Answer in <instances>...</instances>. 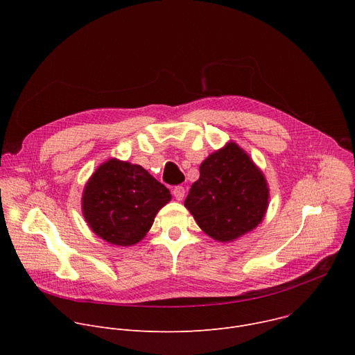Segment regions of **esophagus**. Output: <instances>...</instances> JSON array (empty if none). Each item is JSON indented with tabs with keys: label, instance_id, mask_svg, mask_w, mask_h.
Masks as SVG:
<instances>
[{
	"label": "esophagus",
	"instance_id": "1",
	"mask_svg": "<svg viewBox=\"0 0 355 355\" xmlns=\"http://www.w3.org/2000/svg\"><path fill=\"white\" fill-rule=\"evenodd\" d=\"M173 195L175 196V199H177V200H182V199H184V196H185V189H184V187H181V185L174 187V189H173Z\"/></svg>",
	"mask_w": 355,
	"mask_h": 355
}]
</instances>
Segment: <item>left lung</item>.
Instances as JSON below:
<instances>
[{"mask_svg":"<svg viewBox=\"0 0 355 355\" xmlns=\"http://www.w3.org/2000/svg\"><path fill=\"white\" fill-rule=\"evenodd\" d=\"M268 188L263 173L234 143L215 151L199 167L187 209L198 226L219 241H230L254 229L264 218Z\"/></svg>","mask_w":355,"mask_h":355,"instance_id":"obj_1","label":"left lung"}]
</instances>
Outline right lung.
Wrapping results in <instances>:
<instances>
[{"label": "right lung", "instance_id": "add662e5", "mask_svg": "<svg viewBox=\"0 0 355 355\" xmlns=\"http://www.w3.org/2000/svg\"><path fill=\"white\" fill-rule=\"evenodd\" d=\"M170 199V189L141 166L114 159L98 167L89 178L83 195V212L99 237L112 244L132 245L146 236Z\"/></svg>", "mask_w": 355, "mask_h": 355}]
</instances>
